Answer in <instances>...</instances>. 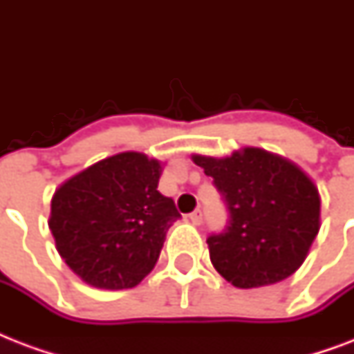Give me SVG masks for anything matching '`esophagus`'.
<instances>
[{
    "mask_svg": "<svg viewBox=\"0 0 354 354\" xmlns=\"http://www.w3.org/2000/svg\"><path fill=\"white\" fill-rule=\"evenodd\" d=\"M189 218H191V222H193L194 226H200V224H202V211L194 209L193 213L189 215Z\"/></svg>",
    "mask_w": 354,
    "mask_h": 354,
    "instance_id": "esophagus-1",
    "label": "esophagus"
}]
</instances>
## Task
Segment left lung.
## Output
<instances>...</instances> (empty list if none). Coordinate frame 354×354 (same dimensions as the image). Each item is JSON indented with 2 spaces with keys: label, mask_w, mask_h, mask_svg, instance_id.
<instances>
[{
  "label": "left lung",
  "mask_w": 354,
  "mask_h": 354,
  "mask_svg": "<svg viewBox=\"0 0 354 354\" xmlns=\"http://www.w3.org/2000/svg\"><path fill=\"white\" fill-rule=\"evenodd\" d=\"M221 191L230 224L207 239L209 259L236 288H259L286 279L319 232L318 187L294 163L257 147L226 158L193 154Z\"/></svg>",
  "instance_id": "8db88e82"
}]
</instances>
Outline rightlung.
Segmentation results:
<instances>
[{"label": "right lung", "mask_w": 354, "mask_h": 354, "mask_svg": "<svg viewBox=\"0 0 354 354\" xmlns=\"http://www.w3.org/2000/svg\"><path fill=\"white\" fill-rule=\"evenodd\" d=\"M163 165L143 152H119L80 171L55 191L49 230L57 252L86 285L124 290L156 266L180 218L158 191Z\"/></svg>", "instance_id": "obj_1"}]
</instances>
